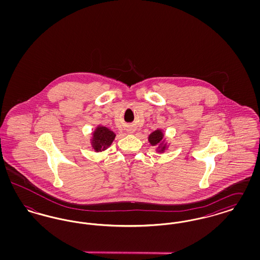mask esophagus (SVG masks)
Listing matches in <instances>:
<instances>
[{"instance_id":"1","label":"esophagus","mask_w":260,"mask_h":260,"mask_svg":"<svg viewBox=\"0 0 260 260\" xmlns=\"http://www.w3.org/2000/svg\"><path fill=\"white\" fill-rule=\"evenodd\" d=\"M126 132H127V134H134V133H135V129H134L133 127H128V128L126 129Z\"/></svg>"}]
</instances>
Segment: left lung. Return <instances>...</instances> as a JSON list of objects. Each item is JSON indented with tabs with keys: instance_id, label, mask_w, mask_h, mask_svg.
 Listing matches in <instances>:
<instances>
[{
	"instance_id": "1",
	"label": "left lung",
	"mask_w": 260,
	"mask_h": 260,
	"mask_svg": "<svg viewBox=\"0 0 260 260\" xmlns=\"http://www.w3.org/2000/svg\"><path fill=\"white\" fill-rule=\"evenodd\" d=\"M148 142L151 146L156 147L155 151L158 153L166 152L171 145V142L167 139L165 132L161 128H157L149 135Z\"/></svg>"
}]
</instances>
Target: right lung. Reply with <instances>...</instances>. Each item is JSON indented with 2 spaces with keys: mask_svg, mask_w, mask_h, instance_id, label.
Returning a JSON list of instances; mask_svg holds the SVG:
<instances>
[{
  "mask_svg": "<svg viewBox=\"0 0 260 260\" xmlns=\"http://www.w3.org/2000/svg\"><path fill=\"white\" fill-rule=\"evenodd\" d=\"M115 137L116 134L110 128L102 124H98L90 133V147L96 153L103 152L111 146Z\"/></svg>",
  "mask_w": 260,
  "mask_h": 260,
  "instance_id": "1",
  "label": "right lung"
}]
</instances>
